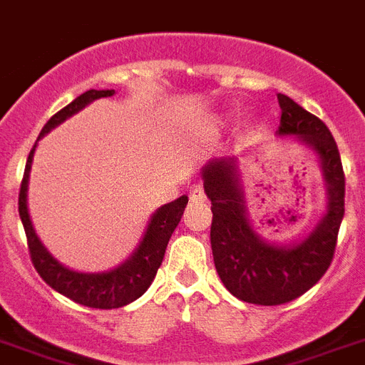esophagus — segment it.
Returning <instances> with one entry per match:
<instances>
[{"label": "esophagus", "mask_w": 365, "mask_h": 365, "mask_svg": "<svg viewBox=\"0 0 365 365\" xmlns=\"http://www.w3.org/2000/svg\"><path fill=\"white\" fill-rule=\"evenodd\" d=\"M190 200L203 201L205 200L203 186H201V185H192V186H190Z\"/></svg>", "instance_id": "obj_1"}]
</instances>
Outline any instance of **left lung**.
<instances>
[{
    "mask_svg": "<svg viewBox=\"0 0 365 365\" xmlns=\"http://www.w3.org/2000/svg\"><path fill=\"white\" fill-rule=\"evenodd\" d=\"M282 119L278 135H294L319 156L327 185V212L317 227L293 246L263 240L250 224L235 158H216L205 165V194L212 207L210 246L222 284L233 297L259 306L291 302L323 278L332 263L338 231L345 215V173L328 126L278 95Z\"/></svg>",
    "mask_w": 365,
    "mask_h": 365,
    "instance_id": "obj_1",
    "label": "left lung"
}]
</instances>
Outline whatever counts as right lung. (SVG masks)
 <instances>
[{"instance_id":"1","label":"right lung","mask_w":365,"mask_h":365,"mask_svg":"<svg viewBox=\"0 0 365 365\" xmlns=\"http://www.w3.org/2000/svg\"><path fill=\"white\" fill-rule=\"evenodd\" d=\"M111 95H115L113 89H106V91L104 89L102 91L89 89L83 95L76 96L68 106H65L63 110L57 111L56 115L50 117V121L44 125V128L38 134V140L52 128H56L57 125H61L65 119L74 115L81 108H86L89 102ZM35 147H37V143L33 145L31 153L27 156L26 171H24L22 185H20V195H18V212H20L24 230H26L27 248H29V255H31V263L35 270L41 274V278L50 287L56 289L57 293L65 294L67 298L81 304V306H87V308L113 309L134 302L135 298H140L149 289V285L153 284L156 270H158V267L162 264V259H164L168 242H170L171 235L179 225L180 216L185 212L188 197L180 195L179 200L162 205L160 209L150 216V222L147 225V231L143 235V239H141L140 246L117 269L98 274L74 272V270H68L67 267H63L42 246L37 233L33 230L29 212H27V182H29V171H31Z\"/></svg>"}]
</instances>
